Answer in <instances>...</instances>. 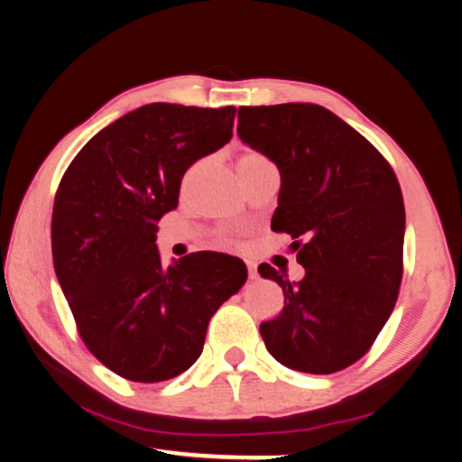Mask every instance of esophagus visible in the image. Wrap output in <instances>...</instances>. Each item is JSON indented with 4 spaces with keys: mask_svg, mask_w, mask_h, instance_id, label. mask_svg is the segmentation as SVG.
<instances>
[{
    "mask_svg": "<svg viewBox=\"0 0 462 462\" xmlns=\"http://www.w3.org/2000/svg\"><path fill=\"white\" fill-rule=\"evenodd\" d=\"M246 267H248V277H250V279H256V277H259V273H256V263H253V261H246Z\"/></svg>",
    "mask_w": 462,
    "mask_h": 462,
    "instance_id": "esophagus-1",
    "label": "esophagus"
}]
</instances>
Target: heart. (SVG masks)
<instances>
[{"label": "heart", "instance_id": "b5f03b06", "mask_svg": "<svg viewBox=\"0 0 462 462\" xmlns=\"http://www.w3.org/2000/svg\"><path fill=\"white\" fill-rule=\"evenodd\" d=\"M264 162H269L267 159L261 152L256 151H246L242 152V156L238 159V169H245V167H253V165H264Z\"/></svg>", "mask_w": 462, "mask_h": 462}]
</instances>
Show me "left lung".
I'll list each match as a JSON object with an SVG mask.
<instances>
[{
	"label": "left lung",
	"mask_w": 462,
	"mask_h": 462,
	"mask_svg": "<svg viewBox=\"0 0 462 462\" xmlns=\"http://www.w3.org/2000/svg\"><path fill=\"white\" fill-rule=\"evenodd\" d=\"M238 136L281 173L271 228L291 234L301 281L271 264L285 306L261 324L281 365L311 374L366 355L395 308L403 275L405 208L393 169L369 140L316 104L238 107Z\"/></svg>",
	"instance_id": "left-lung-1"
}]
</instances>
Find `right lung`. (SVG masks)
I'll return each instance as SVG.
<instances>
[{
	"instance_id": "right-lung-1",
	"label": "right lung",
	"mask_w": 462,
	"mask_h": 462,
	"mask_svg": "<svg viewBox=\"0 0 462 462\" xmlns=\"http://www.w3.org/2000/svg\"><path fill=\"white\" fill-rule=\"evenodd\" d=\"M234 116L232 106H143L97 132L60 179L54 273L85 346L124 379L189 369L209 318L245 285L240 259L193 253L165 264L154 245L185 171L230 143Z\"/></svg>"
}]
</instances>
